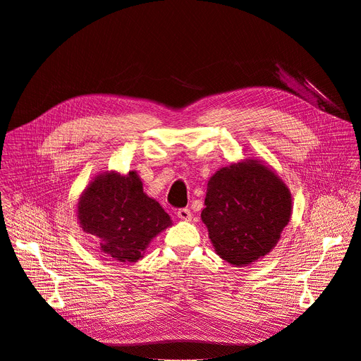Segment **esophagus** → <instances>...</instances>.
<instances>
[{"instance_id": "34e87169", "label": "esophagus", "mask_w": 361, "mask_h": 361, "mask_svg": "<svg viewBox=\"0 0 361 361\" xmlns=\"http://www.w3.org/2000/svg\"><path fill=\"white\" fill-rule=\"evenodd\" d=\"M177 216H178L181 220H184V221H190L192 214H191L190 209H178V212H177Z\"/></svg>"}]
</instances>
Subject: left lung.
<instances>
[{
    "mask_svg": "<svg viewBox=\"0 0 361 361\" xmlns=\"http://www.w3.org/2000/svg\"><path fill=\"white\" fill-rule=\"evenodd\" d=\"M201 220L223 260L248 266L277 244L290 221L291 195L266 166L247 160L219 170L207 184Z\"/></svg>",
    "mask_w": 361,
    "mask_h": 361,
    "instance_id": "8db88e82",
    "label": "left lung"
}]
</instances>
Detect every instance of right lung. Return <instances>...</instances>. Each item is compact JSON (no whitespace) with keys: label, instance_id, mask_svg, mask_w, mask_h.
I'll use <instances>...</instances> for the list:
<instances>
[{"label":"right lung","instance_id":"1","mask_svg":"<svg viewBox=\"0 0 361 361\" xmlns=\"http://www.w3.org/2000/svg\"><path fill=\"white\" fill-rule=\"evenodd\" d=\"M78 220L101 251L123 263L140 260L152 237L171 224L161 205L144 194L134 171L98 176L78 202Z\"/></svg>","mask_w":361,"mask_h":361}]
</instances>
